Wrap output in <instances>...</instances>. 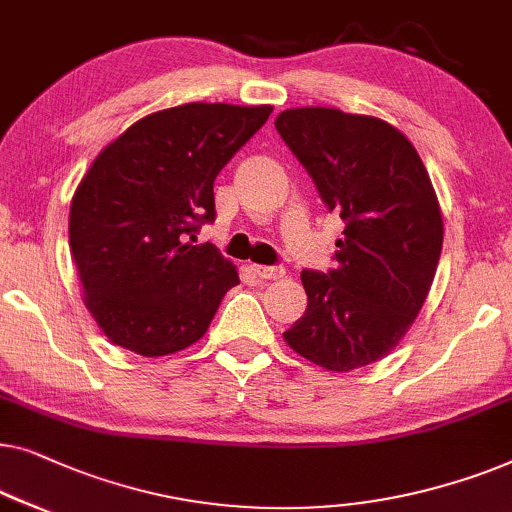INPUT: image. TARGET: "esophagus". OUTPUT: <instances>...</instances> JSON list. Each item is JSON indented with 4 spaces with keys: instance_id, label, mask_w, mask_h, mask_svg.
Masks as SVG:
<instances>
[{
    "instance_id": "esophagus-1",
    "label": "esophagus",
    "mask_w": 512,
    "mask_h": 512,
    "mask_svg": "<svg viewBox=\"0 0 512 512\" xmlns=\"http://www.w3.org/2000/svg\"><path fill=\"white\" fill-rule=\"evenodd\" d=\"M253 269L255 276L264 278V280H276V278H283L285 276V269L283 266H266V264H253L250 266Z\"/></svg>"
}]
</instances>
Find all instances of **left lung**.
<instances>
[{"instance_id": "left-lung-1", "label": "left lung", "mask_w": 512, "mask_h": 512, "mask_svg": "<svg viewBox=\"0 0 512 512\" xmlns=\"http://www.w3.org/2000/svg\"><path fill=\"white\" fill-rule=\"evenodd\" d=\"M276 129L345 222L336 269L301 271L308 308L283 336L322 369H362L397 348L427 299L443 248L436 192L385 120L311 106L283 111Z\"/></svg>"}]
</instances>
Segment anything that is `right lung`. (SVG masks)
Segmentation results:
<instances>
[{
	"instance_id": "1",
	"label": "right lung",
	"mask_w": 512,
	"mask_h": 512,
	"mask_svg": "<svg viewBox=\"0 0 512 512\" xmlns=\"http://www.w3.org/2000/svg\"><path fill=\"white\" fill-rule=\"evenodd\" d=\"M271 106L183 104L134 122L71 199L69 246L85 306L109 341L162 357L199 341L239 273L213 243V181Z\"/></svg>"
}]
</instances>
